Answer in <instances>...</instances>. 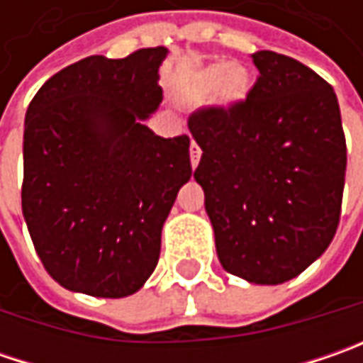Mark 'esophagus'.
<instances>
[{
    "label": "esophagus",
    "instance_id": "1",
    "mask_svg": "<svg viewBox=\"0 0 363 363\" xmlns=\"http://www.w3.org/2000/svg\"><path fill=\"white\" fill-rule=\"evenodd\" d=\"M200 157H202V149H200V145H198L196 141H191V145H189V160H191V167H196V165L200 163Z\"/></svg>",
    "mask_w": 363,
    "mask_h": 363
}]
</instances>
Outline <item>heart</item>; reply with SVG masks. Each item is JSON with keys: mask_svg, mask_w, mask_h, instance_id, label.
<instances>
[{"mask_svg": "<svg viewBox=\"0 0 363 363\" xmlns=\"http://www.w3.org/2000/svg\"><path fill=\"white\" fill-rule=\"evenodd\" d=\"M220 86V99L226 105H234L246 99L250 91V74L240 64H214L206 68L200 77V89L203 92H212Z\"/></svg>", "mask_w": 363, "mask_h": 363, "instance_id": "1", "label": "heart"}]
</instances>
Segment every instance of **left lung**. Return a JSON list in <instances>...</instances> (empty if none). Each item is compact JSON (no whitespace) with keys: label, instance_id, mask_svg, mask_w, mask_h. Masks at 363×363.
<instances>
[{"label":"left lung","instance_id":"left-lung-1","mask_svg":"<svg viewBox=\"0 0 363 363\" xmlns=\"http://www.w3.org/2000/svg\"><path fill=\"white\" fill-rule=\"evenodd\" d=\"M246 99L202 106L188 127L202 147L194 177L230 274L281 285L328 250L342 214L345 135L337 96L295 58L252 54Z\"/></svg>","mask_w":363,"mask_h":363}]
</instances>
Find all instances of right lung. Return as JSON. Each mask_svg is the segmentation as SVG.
Instances as JSON below:
<instances>
[{"label": "right lung", "instance_id": "right-lung-1", "mask_svg": "<svg viewBox=\"0 0 363 363\" xmlns=\"http://www.w3.org/2000/svg\"><path fill=\"white\" fill-rule=\"evenodd\" d=\"M167 50L89 56L48 78L26 113L21 212L48 274L119 299L155 271L161 228L191 177L189 137L145 127Z\"/></svg>", "mask_w": 363, "mask_h": 363}]
</instances>
